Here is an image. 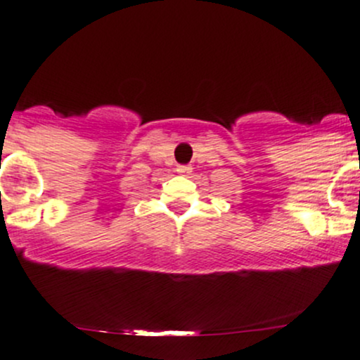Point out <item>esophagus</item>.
Wrapping results in <instances>:
<instances>
[{
	"label": "esophagus",
	"instance_id": "esophagus-1",
	"mask_svg": "<svg viewBox=\"0 0 360 360\" xmlns=\"http://www.w3.org/2000/svg\"><path fill=\"white\" fill-rule=\"evenodd\" d=\"M177 172L183 174V176H188L191 172V167L190 165H179L177 167Z\"/></svg>",
	"mask_w": 360,
	"mask_h": 360
}]
</instances>
